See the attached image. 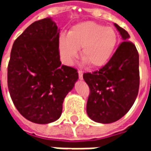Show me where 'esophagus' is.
Instances as JSON below:
<instances>
[{"mask_svg":"<svg viewBox=\"0 0 151 151\" xmlns=\"http://www.w3.org/2000/svg\"><path fill=\"white\" fill-rule=\"evenodd\" d=\"M78 77L80 80H82V78H83V72L82 70H78Z\"/></svg>","mask_w":151,"mask_h":151,"instance_id":"esophagus-1","label":"esophagus"}]
</instances>
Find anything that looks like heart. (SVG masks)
I'll return each mask as SVG.
<instances>
[{"instance_id": "b5f03b06", "label": "heart", "mask_w": 151, "mask_h": 151, "mask_svg": "<svg viewBox=\"0 0 151 151\" xmlns=\"http://www.w3.org/2000/svg\"><path fill=\"white\" fill-rule=\"evenodd\" d=\"M116 31L94 22H83L74 25L59 39V51L63 61L72 65L82 48L81 56L93 68L105 65L116 47Z\"/></svg>"}]
</instances>
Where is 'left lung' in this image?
I'll return each instance as SVG.
<instances>
[{
  "label": "left lung",
  "mask_w": 151,
  "mask_h": 151,
  "mask_svg": "<svg viewBox=\"0 0 151 151\" xmlns=\"http://www.w3.org/2000/svg\"><path fill=\"white\" fill-rule=\"evenodd\" d=\"M123 42L103 68L85 73L83 78L90 87L86 104L88 116L95 122L113 123L129 111L139 90V55L129 41V35L114 24Z\"/></svg>",
  "instance_id": "obj_1"
}]
</instances>
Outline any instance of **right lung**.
<instances>
[{"mask_svg":"<svg viewBox=\"0 0 151 151\" xmlns=\"http://www.w3.org/2000/svg\"><path fill=\"white\" fill-rule=\"evenodd\" d=\"M56 22L43 18L30 25L13 44L8 88L22 116L36 124L58 120L67 94L78 79L77 69L60 60Z\"/></svg>","mask_w":151,"mask_h":151,"instance_id":"obj_1","label":"right lung"}]
</instances>
